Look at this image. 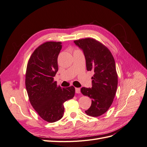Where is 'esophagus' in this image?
<instances>
[{
	"instance_id": "esophagus-1",
	"label": "esophagus",
	"mask_w": 147,
	"mask_h": 147,
	"mask_svg": "<svg viewBox=\"0 0 147 147\" xmlns=\"http://www.w3.org/2000/svg\"><path fill=\"white\" fill-rule=\"evenodd\" d=\"M75 92H76V93H77V94L80 93V88H75Z\"/></svg>"
}]
</instances>
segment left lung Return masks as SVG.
I'll list each match as a JSON object with an SVG mask.
<instances>
[{
    "label": "left lung",
    "instance_id": "obj_1",
    "mask_svg": "<svg viewBox=\"0 0 147 147\" xmlns=\"http://www.w3.org/2000/svg\"><path fill=\"white\" fill-rule=\"evenodd\" d=\"M74 43L83 50L87 70L94 72L92 88L81 89L84 96L92 99L91 105L85 113L91 117H99L109 110L117 92L118 75L114 57L107 47L94 38H82Z\"/></svg>",
    "mask_w": 147,
    "mask_h": 147
}]
</instances>
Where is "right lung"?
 <instances>
[{
    "label": "right lung",
    "mask_w": 147,
    "mask_h": 147,
    "mask_svg": "<svg viewBox=\"0 0 147 147\" xmlns=\"http://www.w3.org/2000/svg\"><path fill=\"white\" fill-rule=\"evenodd\" d=\"M61 42H47L31 55L26 72L25 84L32 107L48 123L63 117V103L72 99L75 90L72 86L61 88L54 81L58 70L57 57L62 48Z\"/></svg>",
    "instance_id": "add662e5"
}]
</instances>
